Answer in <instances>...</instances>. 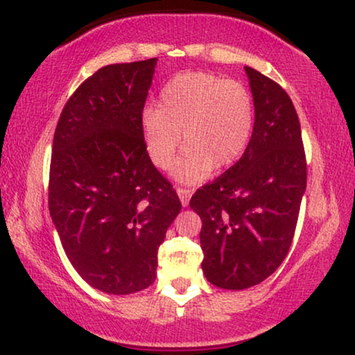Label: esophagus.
<instances>
[{
  "label": "esophagus",
  "mask_w": 355,
  "mask_h": 355,
  "mask_svg": "<svg viewBox=\"0 0 355 355\" xmlns=\"http://www.w3.org/2000/svg\"><path fill=\"white\" fill-rule=\"evenodd\" d=\"M193 190H190V188H177V195L180 196V201L183 206H188V201H190V196H191Z\"/></svg>",
  "instance_id": "34e87169"
}]
</instances>
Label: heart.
I'll list each match as a JSON object with an SVG mask.
<instances>
[{
  "label": "heart",
  "instance_id": "obj_1",
  "mask_svg": "<svg viewBox=\"0 0 355 355\" xmlns=\"http://www.w3.org/2000/svg\"><path fill=\"white\" fill-rule=\"evenodd\" d=\"M255 128L249 88L208 71H183L164 85L159 106L147 105L141 131L150 162L167 168L182 136L185 150L172 168L182 183H196L216 165L230 167L248 149Z\"/></svg>",
  "mask_w": 355,
  "mask_h": 355
}]
</instances>
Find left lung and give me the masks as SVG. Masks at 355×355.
I'll list each match as a JSON object with an SVG mask.
<instances>
[{"instance_id":"1","label":"left lung","mask_w":355,"mask_h":355,"mask_svg":"<svg viewBox=\"0 0 355 355\" xmlns=\"http://www.w3.org/2000/svg\"><path fill=\"white\" fill-rule=\"evenodd\" d=\"M255 103L248 149L191 196L201 218V268L209 284L244 290L270 277L288 254L306 190V157L293 103L280 85L245 67Z\"/></svg>"}]
</instances>
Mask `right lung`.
Instances as JSON below:
<instances>
[{"instance_id":"obj_1","label":"right lung","mask_w":355,"mask_h":355,"mask_svg":"<svg viewBox=\"0 0 355 355\" xmlns=\"http://www.w3.org/2000/svg\"><path fill=\"white\" fill-rule=\"evenodd\" d=\"M155 65L149 58L103 67L70 96L53 134L52 221L80 277L110 295L154 284L157 250L182 209L142 139Z\"/></svg>"}]
</instances>
